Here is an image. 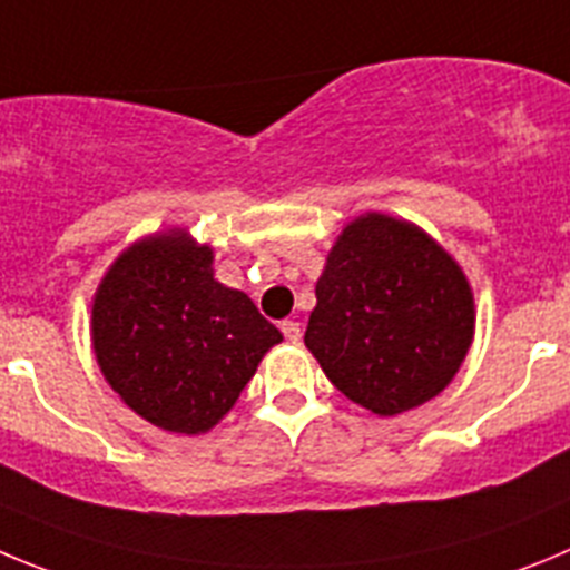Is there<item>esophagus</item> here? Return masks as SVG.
<instances>
[{
    "label": "esophagus",
    "mask_w": 570,
    "mask_h": 570,
    "mask_svg": "<svg viewBox=\"0 0 570 570\" xmlns=\"http://www.w3.org/2000/svg\"><path fill=\"white\" fill-rule=\"evenodd\" d=\"M281 332H284V337L289 340V343H297V340H301V323L284 321V323H281Z\"/></svg>",
    "instance_id": "obj_1"
}]
</instances>
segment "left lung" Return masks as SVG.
<instances>
[{
    "label": "left lung",
    "instance_id": "1",
    "mask_svg": "<svg viewBox=\"0 0 570 570\" xmlns=\"http://www.w3.org/2000/svg\"><path fill=\"white\" fill-rule=\"evenodd\" d=\"M315 295L303 343L332 385L376 416L444 391L475 332L459 264L428 233L382 213L345 227Z\"/></svg>",
    "mask_w": 570,
    "mask_h": 570
}]
</instances>
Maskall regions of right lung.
<instances>
[{
	"label": "right lung",
	"instance_id": "obj_1",
	"mask_svg": "<svg viewBox=\"0 0 570 570\" xmlns=\"http://www.w3.org/2000/svg\"><path fill=\"white\" fill-rule=\"evenodd\" d=\"M281 340L244 292L213 278L210 247L185 230L126 249L95 295L92 345L106 382L171 433L210 430Z\"/></svg>",
	"mask_w": 570,
	"mask_h": 570
}]
</instances>
